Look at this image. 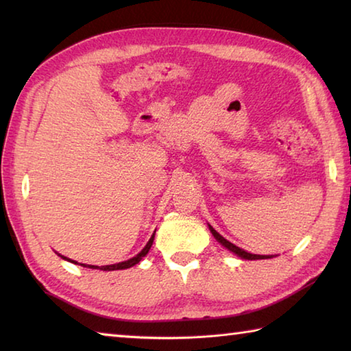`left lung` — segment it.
<instances>
[{"mask_svg":"<svg viewBox=\"0 0 351 351\" xmlns=\"http://www.w3.org/2000/svg\"><path fill=\"white\" fill-rule=\"evenodd\" d=\"M209 229H210V232H212V235L215 237V240L218 241V243H221V245L226 247V249H229L230 252H234V254H237L239 255V257H241V258H245V260H261V258H271L272 255H257V254H251V252H246V251H243L241 247H239V246H235V245H232V243L230 241H228L224 239V237H221L219 235L215 229L212 228V226L209 224Z\"/></svg>","mask_w":351,"mask_h":351,"instance_id":"left-lung-1","label":"left lung"}]
</instances>
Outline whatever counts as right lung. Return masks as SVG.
Instances as JSON below:
<instances>
[{
    "instance_id": "add662e5",
    "label": "right lung",
    "mask_w": 351,
    "mask_h": 351,
    "mask_svg": "<svg viewBox=\"0 0 351 351\" xmlns=\"http://www.w3.org/2000/svg\"><path fill=\"white\" fill-rule=\"evenodd\" d=\"M153 240H154V234L152 235V239L148 240V243L145 245V247L142 249V251L136 255V257L130 258V260H125V261H121V263H116V265H106V266H94V265H83V263H77V261L74 260H69L68 257H63V255H60V257L63 260H68L71 261V263H75V265H80V266H85V268H91V269H102V271H117V269H127V268H132V266L138 265L139 261L142 260V257H145V255L148 254V251H150V247L153 245Z\"/></svg>"
}]
</instances>
